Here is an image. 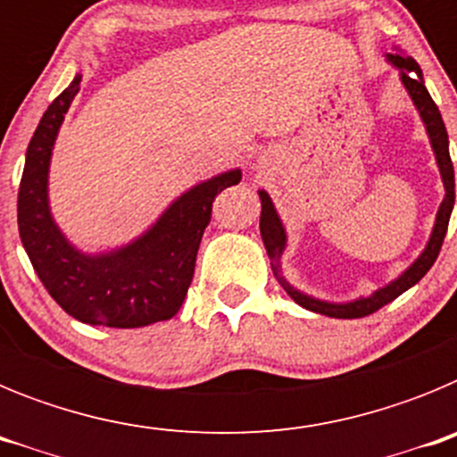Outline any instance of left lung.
Segmentation results:
<instances>
[{
	"mask_svg": "<svg viewBox=\"0 0 457 457\" xmlns=\"http://www.w3.org/2000/svg\"><path fill=\"white\" fill-rule=\"evenodd\" d=\"M386 62L394 68H398L401 72V82L405 87V91L410 93L411 103L419 109V116H421L423 125H426L428 139H430V146H433L435 160H437L439 173H442V183L446 194H444V201L439 204L437 217H435L433 233H430V240H428L426 249L421 252V256L405 270L398 278H394L391 284H386L385 288H378L375 293H370L369 297H359L353 302H325L318 300V297H311V295L302 293V290L295 288L293 284H288L281 272V256L286 252V228L281 224L277 215V208H274L272 199L265 189H258V196H261V237H263V245L268 249L270 265H272L274 277L278 278V284L284 286L286 293L293 297L295 302L304 309L313 311V313H322V316L329 318H364L375 313L378 309H382L385 304L394 302L398 295L405 293L407 288H411L414 284H419L423 278V274L433 268V263L437 261L439 249H442L444 236H446V228H449L451 210L455 204V176H453V162H451L449 155V135H446V125H444L442 114H439V107L435 104V100L430 98L426 84H423V72L419 68V63L411 59V56L403 54H386ZM415 72V78H411V72Z\"/></svg>",
	"mask_w": 457,
	"mask_h": 457,
	"instance_id": "1",
	"label": "left lung"
}]
</instances>
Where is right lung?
<instances>
[{
  "label": "right lung",
  "mask_w": 457,
  "mask_h": 457,
  "mask_svg": "<svg viewBox=\"0 0 457 457\" xmlns=\"http://www.w3.org/2000/svg\"><path fill=\"white\" fill-rule=\"evenodd\" d=\"M82 75L54 98L27 148L18 192V228L36 274L68 316L79 322L135 329L179 313L194 277L201 237L221 189L237 185L231 169L194 185L173 201L148 231L103 253L79 252L50 212L47 176L52 148Z\"/></svg>",
  "instance_id": "obj_1"
}]
</instances>
